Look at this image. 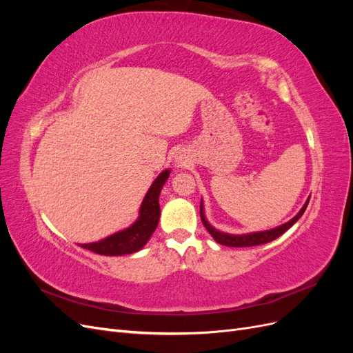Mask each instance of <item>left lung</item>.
I'll return each instance as SVG.
<instances>
[{
	"label": "left lung",
	"instance_id": "left-lung-1",
	"mask_svg": "<svg viewBox=\"0 0 353 353\" xmlns=\"http://www.w3.org/2000/svg\"><path fill=\"white\" fill-rule=\"evenodd\" d=\"M307 203H309V199L306 200V203L303 205V208L301 209V212H299L293 219L285 222L284 225H280V227H276V228L270 230V231L244 234V236H231V234H223V232L216 231L213 227H210L209 223H208V221H206V218H205V215H203L201 203H200V218H201L203 225L206 227V230L209 231L210 236L216 240V243H219L222 245H230V248H249V245H259V244H265V243H270V241H272L275 239H279L281 234H284L288 228L293 225V223L299 218L303 215V212L306 210Z\"/></svg>",
	"mask_w": 353,
	"mask_h": 353
}]
</instances>
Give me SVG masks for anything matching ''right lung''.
I'll return each mask as SVG.
<instances>
[{"label":"right lung","instance_id":"add662e5","mask_svg":"<svg viewBox=\"0 0 353 353\" xmlns=\"http://www.w3.org/2000/svg\"><path fill=\"white\" fill-rule=\"evenodd\" d=\"M169 176V170H163L160 174L150 190L147 191L144 201L140 209V218L137 219L134 225L113 234V236L104 239L97 243L81 244V248L88 249L94 253L104 254V256H119V254H130L138 252L144 248V244L152 237L153 231L156 230L160 216V206H159V194L162 190L165 181Z\"/></svg>","mask_w":353,"mask_h":353}]
</instances>
